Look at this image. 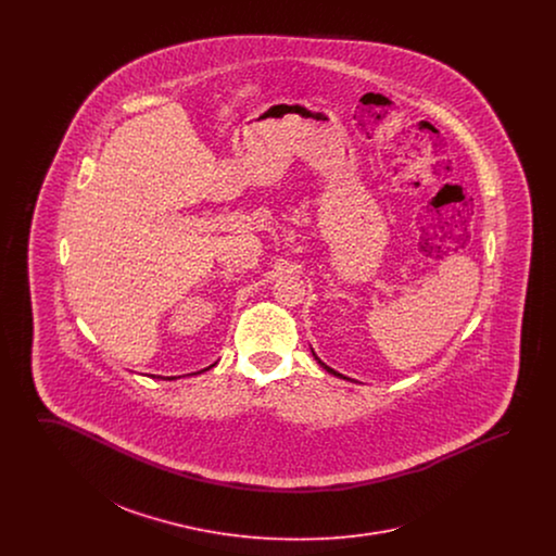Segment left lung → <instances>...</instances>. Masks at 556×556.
<instances>
[{
  "mask_svg": "<svg viewBox=\"0 0 556 556\" xmlns=\"http://www.w3.org/2000/svg\"><path fill=\"white\" fill-rule=\"evenodd\" d=\"M313 354H315V352H313ZM315 358H317V354H315ZM317 363L320 365V367H323V369L327 370V372H331V375H336V377H342V379H348V377H344L342 372H338V370H333L331 367H327L323 361H318L317 358Z\"/></svg>",
  "mask_w": 556,
  "mask_h": 556,
  "instance_id": "8db88e82",
  "label": "left lung"
}]
</instances>
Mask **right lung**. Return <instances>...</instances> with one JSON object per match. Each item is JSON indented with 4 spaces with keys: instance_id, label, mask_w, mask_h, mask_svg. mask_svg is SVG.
<instances>
[{
    "instance_id": "obj_1",
    "label": "right lung",
    "mask_w": 556,
    "mask_h": 556,
    "mask_svg": "<svg viewBox=\"0 0 556 556\" xmlns=\"http://www.w3.org/2000/svg\"><path fill=\"white\" fill-rule=\"evenodd\" d=\"M211 367H214V365H211ZM211 367H208V369H211ZM208 369H204V370H208ZM200 372H202V370H200ZM170 379H175V377H170Z\"/></svg>"
}]
</instances>
